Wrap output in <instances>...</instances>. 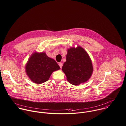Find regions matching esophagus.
I'll use <instances>...</instances> for the list:
<instances>
[{
    "label": "esophagus",
    "instance_id": "34e87169",
    "mask_svg": "<svg viewBox=\"0 0 126 126\" xmlns=\"http://www.w3.org/2000/svg\"><path fill=\"white\" fill-rule=\"evenodd\" d=\"M59 66H60V68H62V65H63V64H62V63H61V62H60V63H59Z\"/></svg>",
    "mask_w": 126,
    "mask_h": 126
}]
</instances>
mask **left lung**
I'll list each match as a JSON object with an SVG mask.
<instances>
[{
    "mask_svg": "<svg viewBox=\"0 0 126 126\" xmlns=\"http://www.w3.org/2000/svg\"><path fill=\"white\" fill-rule=\"evenodd\" d=\"M62 70L67 80L73 85H79L87 81L91 77L93 67L87 52L80 47L68 50L66 61Z\"/></svg>",
    "mask_w": 126,
    "mask_h": 126,
    "instance_id": "obj_1",
    "label": "left lung"
}]
</instances>
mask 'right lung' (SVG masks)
<instances>
[{"mask_svg": "<svg viewBox=\"0 0 126 126\" xmlns=\"http://www.w3.org/2000/svg\"><path fill=\"white\" fill-rule=\"evenodd\" d=\"M60 68L54 60L48 57L45 53H34L30 58L26 66L27 75L36 83L47 81L52 73Z\"/></svg>", "mask_w": 126, "mask_h": 126, "instance_id": "1", "label": "right lung"}]
</instances>
